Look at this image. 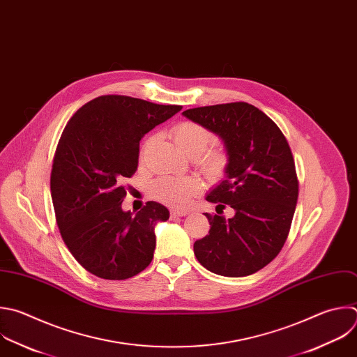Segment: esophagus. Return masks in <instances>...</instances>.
Wrapping results in <instances>:
<instances>
[{
    "mask_svg": "<svg viewBox=\"0 0 357 357\" xmlns=\"http://www.w3.org/2000/svg\"><path fill=\"white\" fill-rule=\"evenodd\" d=\"M188 214H189V211H186V210H171L172 217H185Z\"/></svg>",
    "mask_w": 357,
    "mask_h": 357,
    "instance_id": "34e87169",
    "label": "esophagus"
}]
</instances>
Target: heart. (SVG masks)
Wrapping results in <instances>:
<instances>
[{
  "mask_svg": "<svg viewBox=\"0 0 357 357\" xmlns=\"http://www.w3.org/2000/svg\"><path fill=\"white\" fill-rule=\"evenodd\" d=\"M171 136L176 146L186 154L193 157L195 165L210 181H220L225 176L229 157L222 146H211L214 135L204 126L196 122H181L171 130ZM154 142V137L147 139L140 149V161L146 155ZM202 192V182L196 176H161L151 182L150 193L154 199L172 206L185 207L190 200Z\"/></svg>",
  "mask_w": 357,
  "mask_h": 357,
  "instance_id": "b5f03b06",
  "label": "heart"
}]
</instances>
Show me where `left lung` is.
I'll return each mask as SVG.
<instances>
[{
  "instance_id": "left-lung-1",
  "label": "left lung",
  "mask_w": 357,
  "mask_h": 357,
  "mask_svg": "<svg viewBox=\"0 0 357 357\" xmlns=\"http://www.w3.org/2000/svg\"><path fill=\"white\" fill-rule=\"evenodd\" d=\"M183 114L224 140L227 179L206 199L218 203L217 210L227 204L235 210L232 218L206 213L208 235L195 243V255L215 275H252L278 257L291 227L298 179L290 146L272 119L247 102L193 107Z\"/></svg>"
}]
</instances>
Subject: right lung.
<instances>
[{
    "label": "right lung",
    "mask_w": 357,
    "mask_h": 357,
    "mask_svg": "<svg viewBox=\"0 0 357 357\" xmlns=\"http://www.w3.org/2000/svg\"><path fill=\"white\" fill-rule=\"evenodd\" d=\"M181 109L102 95L81 106L64 128L52 165V200L64 244L89 273L125 280L151 264L154 225L169 211L157 202H147L136 215L123 211V181L137 171L142 137Z\"/></svg>",
    "instance_id": "1"
}]
</instances>
